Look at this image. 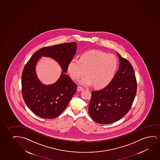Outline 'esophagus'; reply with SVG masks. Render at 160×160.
I'll use <instances>...</instances> for the list:
<instances>
[{
	"label": "esophagus",
	"mask_w": 160,
	"mask_h": 160,
	"mask_svg": "<svg viewBox=\"0 0 160 160\" xmlns=\"http://www.w3.org/2000/svg\"><path fill=\"white\" fill-rule=\"evenodd\" d=\"M84 90V88H83L82 87L80 86H79L78 87V88H77V90H78V91H82V90Z\"/></svg>",
	"instance_id": "obj_1"
}]
</instances>
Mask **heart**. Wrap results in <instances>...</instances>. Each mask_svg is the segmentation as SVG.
I'll list each match as a JSON object with an SVG mask.
<instances>
[{
  "label": "heart",
  "mask_w": 160,
  "mask_h": 160,
  "mask_svg": "<svg viewBox=\"0 0 160 160\" xmlns=\"http://www.w3.org/2000/svg\"><path fill=\"white\" fill-rule=\"evenodd\" d=\"M118 68V60L115 55L100 50H91L81 54L80 58L70 60L67 70L70 78L78 80L85 72L87 75L79 82L82 85H94L103 88L111 83Z\"/></svg>",
  "instance_id": "obj_1"
}]
</instances>
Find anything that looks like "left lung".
Wrapping results in <instances>:
<instances>
[{
  "instance_id": "obj_1",
  "label": "left lung",
  "mask_w": 160,
  "mask_h": 160,
  "mask_svg": "<svg viewBox=\"0 0 160 160\" xmlns=\"http://www.w3.org/2000/svg\"><path fill=\"white\" fill-rule=\"evenodd\" d=\"M120 65L113 80L99 91H92L88 106L91 118L100 124H110L122 118L131 107L137 93L133 68L117 52Z\"/></svg>"
}]
</instances>
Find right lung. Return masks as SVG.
<instances>
[{"mask_svg": "<svg viewBox=\"0 0 160 160\" xmlns=\"http://www.w3.org/2000/svg\"><path fill=\"white\" fill-rule=\"evenodd\" d=\"M77 48L76 42L44 47L36 51L24 66L22 74V96L27 107L36 115L48 119L59 116L77 92V84L65 73ZM42 56L55 59L62 69L59 79L51 85L42 84L36 74V65Z\"/></svg>", "mask_w": 160, "mask_h": 160, "instance_id": "right-lung-1", "label": "right lung"}]
</instances>
